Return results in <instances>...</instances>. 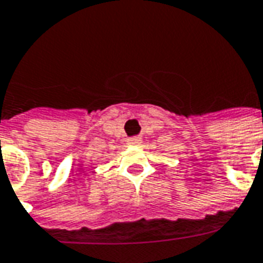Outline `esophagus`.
<instances>
[{
	"instance_id": "esophagus-1",
	"label": "esophagus",
	"mask_w": 263,
	"mask_h": 263,
	"mask_svg": "<svg viewBox=\"0 0 263 263\" xmlns=\"http://www.w3.org/2000/svg\"><path fill=\"white\" fill-rule=\"evenodd\" d=\"M143 143V140L140 139V137H132V139H129L127 140V144H129V145H140V144Z\"/></svg>"
}]
</instances>
